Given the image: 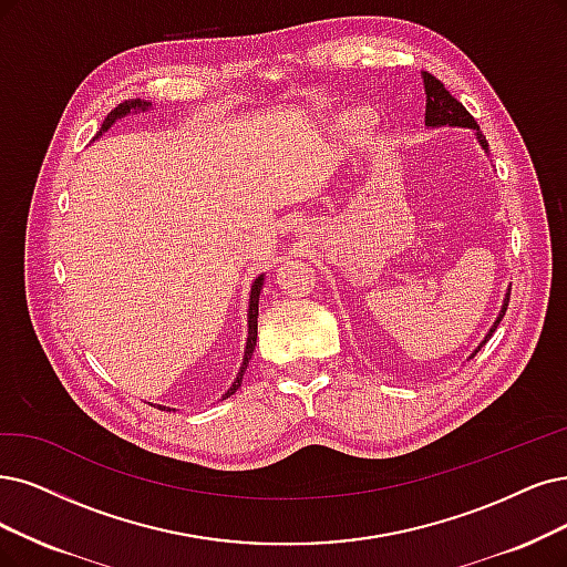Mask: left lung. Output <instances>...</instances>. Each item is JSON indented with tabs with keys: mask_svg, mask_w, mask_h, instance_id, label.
Returning <instances> with one entry per match:
<instances>
[{
	"mask_svg": "<svg viewBox=\"0 0 567 567\" xmlns=\"http://www.w3.org/2000/svg\"><path fill=\"white\" fill-rule=\"evenodd\" d=\"M423 86H425V125H427V128H444V125H449V128H470V131H474L478 144H481V150H484V152L488 154V142H486L484 133L478 131V123L474 121V116L463 107V102H457V100L444 89V83L439 81L436 76H432L430 72H423ZM509 295H512V285L507 287L505 301H502V308H499V312H497L495 322L491 324V329H488V333L484 337V341H481V343L474 348V352L470 354V360L474 358V354H476L481 348L486 346V341L493 337L497 324L502 322V318H505L507 306H509Z\"/></svg>",
	"mask_w": 567,
	"mask_h": 567,
	"instance_id": "1",
	"label": "left lung"
}]
</instances>
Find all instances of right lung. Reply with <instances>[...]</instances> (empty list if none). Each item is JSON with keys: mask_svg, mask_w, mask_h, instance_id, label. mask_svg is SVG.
Listing matches in <instances>:
<instances>
[{"mask_svg": "<svg viewBox=\"0 0 567 567\" xmlns=\"http://www.w3.org/2000/svg\"><path fill=\"white\" fill-rule=\"evenodd\" d=\"M150 110H152V102H144V100H125V102H121L118 107H114V110L107 114V118L102 121V128H100V133H97L95 137H100L102 133H107L118 118L128 116V114L150 112ZM261 289H264V272H261V276H259L255 282H251V289H249V306H247V343H245L243 364H240V369H238V375H236L234 385H230V388L224 392L221 400H226V396H230V394H234V392L240 388L243 375H245L247 364H249V360H251V352H255V346H257V318H259V295H261ZM158 409H161V411H175V409H167V406H158Z\"/></svg>", "mask_w": 567, "mask_h": 567, "instance_id": "right-lung-1", "label": "right lung"}]
</instances>
